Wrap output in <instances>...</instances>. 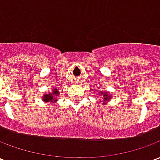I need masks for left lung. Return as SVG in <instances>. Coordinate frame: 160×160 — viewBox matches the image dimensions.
<instances>
[{
    "mask_svg": "<svg viewBox=\"0 0 160 160\" xmlns=\"http://www.w3.org/2000/svg\"><path fill=\"white\" fill-rule=\"evenodd\" d=\"M101 94H103V93L101 92ZM104 97H105V98H104V101H108V100H109V99H110V98H110V97H108L107 92H104Z\"/></svg>",
    "mask_w": 160,
    "mask_h": 160,
    "instance_id": "1",
    "label": "left lung"
}]
</instances>
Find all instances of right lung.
<instances>
[{
    "label": "right lung",
    "mask_w": 160,
    "mask_h": 160,
    "mask_svg": "<svg viewBox=\"0 0 160 160\" xmlns=\"http://www.w3.org/2000/svg\"><path fill=\"white\" fill-rule=\"evenodd\" d=\"M58 91H57V89H55V91H54V92H53L52 94H45L44 95V97H43V100L45 101V102H49V101H51V102H55V101H56V98H54V95H58Z\"/></svg>",
    "instance_id": "right-lung-1"
}]
</instances>
